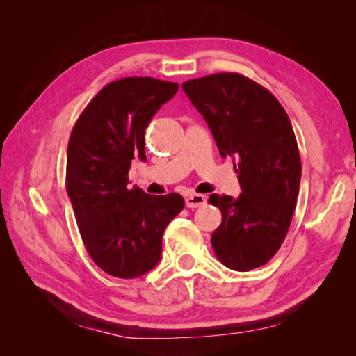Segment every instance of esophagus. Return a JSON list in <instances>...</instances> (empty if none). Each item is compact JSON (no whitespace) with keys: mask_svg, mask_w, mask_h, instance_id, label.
<instances>
[{"mask_svg":"<svg viewBox=\"0 0 356 356\" xmlns=\"http://www.w3.org/2000/svg\"><path fill=\"white\" fill-rule=\"evenodd\" d=\"M207 203V196L203 195H190L186 197V207L187 208H199Z\"/></svg>","mask_w":356,"mask_h":356,"instance_id":"34e87169","label":"esophagus"}]
</instances>
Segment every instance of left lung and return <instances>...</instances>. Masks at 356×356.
Here are the masks:
<instances>
[{"label":"left lung","instance_id":"8db88e82","mask_svg":"<svg viewBox=\"0 0 356 356\" xmlns=\"http://www.w3.org/2000/svg\"><path fill=\"white\" fill-rule=\"evenodd\" d=\"M207 120L222 157L238 160V199L211 195L222 221L211 236L213 252L232 270L264 266L281 248L297 204L301 161L284 106L261 84L238 72L182 83Z\"/></svg>","mask_w":356,"mask_h":356}]
</instances>
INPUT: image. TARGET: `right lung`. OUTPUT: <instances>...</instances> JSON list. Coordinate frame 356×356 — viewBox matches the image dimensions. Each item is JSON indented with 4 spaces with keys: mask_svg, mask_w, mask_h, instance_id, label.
<instances>
[{
    "mask_svg": "<svg viewBox=\"0 0 356 356\" xmlns=\"http://www.w3.org/2000/svg\"><path fill=\"white\" fill-rule=\"evenodd\" d=\"M152 77L111 81L75 122L67 153V191L86 251L105 273L138 277L159 263L166 225L184 208L178 193L127 188L129 169L145 160V129L178 90Z\"/></svg>",
    "mask_w": 356,
    "mask_h": 356,
    "instance_id": "add662e5",
    "label": "right lung"
}]
</instances>
